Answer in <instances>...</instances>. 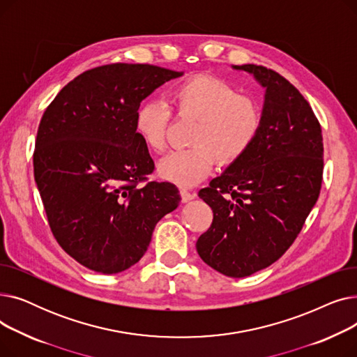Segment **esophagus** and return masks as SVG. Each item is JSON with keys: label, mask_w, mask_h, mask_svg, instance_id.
Wrapping results in <instances>:
<instances>
[{"label": "esophagus", "mask_w": 357, "mask_h": 357, "mask_svg": "<svg viewBox=\"0 0 357 357\" xmlns=\"http://www.w3.org/2000/svg\"><path fill=\"white\" fill-rule=\"evenodd\" d=\"M195 197H197V194L190 192L188 190H185V188H182V190H181V198H182V202H188V201L194 199Z\"/></svg>", "instance_id": "34e87169"}]
</instances>
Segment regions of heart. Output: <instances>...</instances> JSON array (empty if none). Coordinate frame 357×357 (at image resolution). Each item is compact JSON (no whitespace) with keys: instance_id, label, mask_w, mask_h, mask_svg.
<instances>
[{"instance_id":"b5f03b06","label":"heart","mask_w":357,"mask_h":357,"mask_svg":"<svg viewBox=\"0 0 357 357\" xmlns=\"http://www.w3.org/2000/svg\"><path fill=\"white\" fill-rule=\"evenodd\" d=\"M171 104L181 116L197 120L188 149L174 150L158 165L160 178L179 186H194L218 160L229 165L245 156L256 142L261 111L257 102L226 81L195 77L171 91ZM169 121V108L160 100L144 101L136 112L135 130L143 144L160 152Z\"/></svg>"}]
</instances>
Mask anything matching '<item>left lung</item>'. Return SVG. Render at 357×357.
<instances>
[{"label":"left lung","instance_id":"left-lung-1","mask_svg":"<svg viewBox=\"0 0 357 357\" xmlns=\"http://www.w3.org/2000/svg\"><path fill=\"white\" fill-rule=\"evenodd\" d=\"M265 89L259 136L249 152L199 191L214 214L197 240L217 272L245 278L271 266L301 231L321 190V127L289 81L257 65H231Z\"/></svg>","mask_w":357,"mask_h":357}]
</instances>
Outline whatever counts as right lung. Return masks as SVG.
<instances>
[{
	"label": "right lung",
	"instance_id": "right-lung-1",
	"mask_svg": "<svg viewBox=\"0 0 357 357\" xmlns=\"http://www.w3.org/2000/svg\"><path fill=\"white\" fill-rule=\"evenodd\" d=\"M182 72L112 63L70 81L46 108L33 155L34 181L61 248L82 266L119 273L142 259L158 221L181 201L149 182L155 163L135 130L140 102Z\"/></svg>",
	"mask_w": 357,
	"mask_h": 357
}]
</instances>
